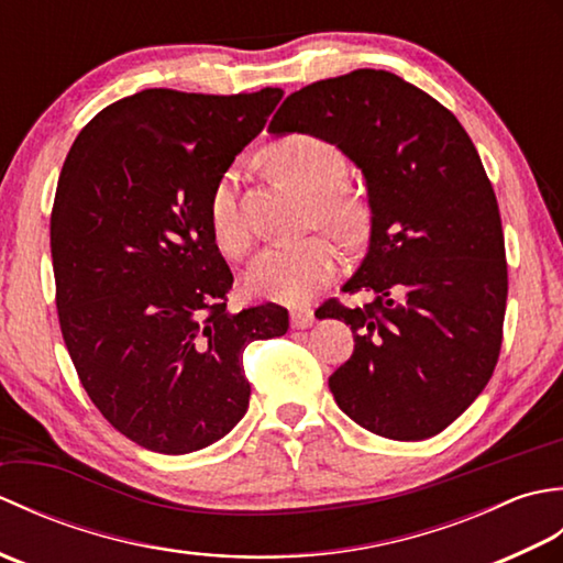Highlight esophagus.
I'll use <instances>...</instances> for the list:
<instances>
[{
    "mask_svg": "<svg viewBox=\"0 0 563 563\" xmlns=\"http://www.w3.org/2000/svg\"><path fill=\"white\" fill-rule=\"evenodd\" d=\"M290 321L295 329H309L314 324V312L312 309H295V312L290 314Z\"/></svg>",
    "mask_w": 563,
    "mask_h": 563,
    "instance_id": "34e87169",
    "label": "esophagus"
}]
</instances>
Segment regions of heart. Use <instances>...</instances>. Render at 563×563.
Wrapping results in <instances>:
<instances>
[{"instance_id":"obj_1","label":"heart","mask_w":563,"mask_h":563,"mask_svg":"<svg viewBox=\"0 0 563 563\" xmlns=\"http://www.w3.org/2000/svg\"><path fill=\"white\" fill-rule=\"evenodd\" d=\"M268 169L312 200L317 224L341 239H355L365 230V208L353 196L336 190L349 162L331 142L314 135H288L263 154ZM210 232L227 256H242L249 234L239 220L232 178L222 176L210 196ZM339 268V249L327 236H307L295 244L263 249L246 273V290L258 300L280 305H305L319 288L331 283Z\"/></svg>"}]
</instances>
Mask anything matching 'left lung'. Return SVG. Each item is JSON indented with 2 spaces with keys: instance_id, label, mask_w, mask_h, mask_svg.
Masks as SVG:
<instances>
[{
  "instance_id": "obj_1",
  "label": "left lung",
  "mask_w": 563,
  "mask_h": 563,
  "mask_svg": "<svg viewBox=\"0 0 563 563\" xmlns=\"http://www.w3.org/2000/svg\"><path fill=\"white\" fill-rule=\"evenodd\" d=\"M271 135H314L363 172L369 242L321 319L351 324L355 349L329 389L357 426L426 440L488 385L504 341L506 244L492 181L457 118L385 69H355L290 93Z\"/></svg>"
}]
</instances>
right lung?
I'll return each mask as SVG.
<instances>
[{"label":"right lung","instance_id":"obj_1","mask_svg":"<svg viewBox=\"0 0 563 563\" xmlns=\"http://www.w3.org/2000/svg\"><path fill=\"white\" fill-rule=\"evenodd\" d=\"M283 89L208 97L145 89L106 106L59 174L51 254L57 317L81 387L140 448L188 454L242 421V353L288 309L232 314L210 196Z\"/></svg>","mask_w":563,"mask_h":563}]
</instances>
